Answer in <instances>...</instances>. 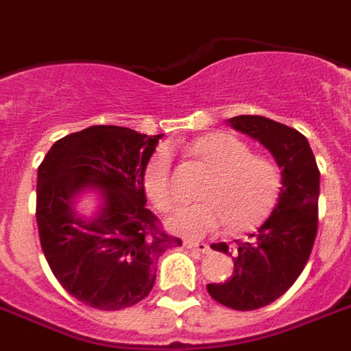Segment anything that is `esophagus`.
Wrapping results in <instances>:
<instances>
[{"instance_id":"34e87169","label":"esophagus","mask_w":351,"mask_h":351,"mask_svg":"<svg viewBox=\"0 0 351 351\" xmlns=\"http://www.w3.org/2000/svg\"><path fill=\"white\" fill-rule=\"evenodd\" d=\"M184 245L191 251H199V253H208L210 245L208 243H204V241H193V240H186L184 241Z\"/></svg>"}]
</instances>
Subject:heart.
Returning a JSON list of instances; mask_svg holds the SVG:
<instances>
[{"instance_id": "b5f03b06", "label": "heart", "mask_w": 351, "mask_h": 351, "mask_svg": "<svg viewBox=\"0 0 351 351\" xmlns=\"http://www.w3.org/2000/svg\"><path fill=\"white\" fill-rule=\"evenodd\" d=\"M193 152L215 169L204 189L206 201L182 206L167 219L169 230L204 238L227 227L247 232L266 221L281 191V171L268 156L253 154L247 143L230 134H210L193 143ZM143 188L156 208L167 212L178 202L173 152L163 145L143 171Z\"/></svg>"}]
</instances>
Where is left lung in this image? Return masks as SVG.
Masks as SVG:
<instances>
[{
    "mask_svg": "<svg viewBox=\"0 0 351 351\" xmlns=\"http://www.w3.org/2000/svg\"><path fill=\"white\" fill-rule=\"evenodd\" d=\"M234 130L261 141L281 169L279 201L247 241H236L234 255L225 241L212 249L232 256L234 271L206 290L234 311H255L279 300L305 268L318 232L320 171L307 137L287 124L261 115L228 119Z\"/></svg>",
    "mask_w": 351,
    "mask_h": 351,
    "instance_id": "left-lung-1",
    "label": "left lung"
}]
</instances>
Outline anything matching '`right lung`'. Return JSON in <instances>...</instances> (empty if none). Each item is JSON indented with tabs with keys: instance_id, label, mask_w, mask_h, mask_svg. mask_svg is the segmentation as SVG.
Listing matches in <instances>:
<instances>
[{
	"instance_id": "1",
	"label": "right lung",
	"mask_w": 351,
	"mask_h": 351,
	"mask_svg": "<svg viewBox=\"0 0 351 351\" xmlns=\"http://www.w3.org/2000/svg\"><path fill=\"white\" fill-rule=\"evenodd\" d=\"M162 136L123 126H90L59 139L38 167L37 225L44 256L72 298L100 311L145 300L156 264L180 238L160 228L143 171ZM95 189L101 208L83 218L75 197Z\"/></svg>"
}]
</instances>
